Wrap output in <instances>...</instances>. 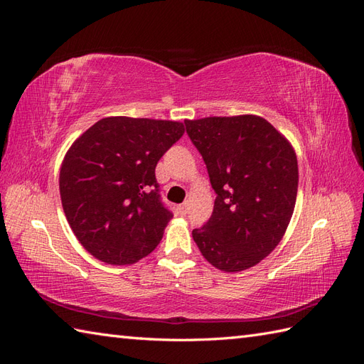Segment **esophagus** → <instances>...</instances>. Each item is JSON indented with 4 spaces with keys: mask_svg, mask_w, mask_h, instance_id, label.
I'll return each instance as SVG.
<instances>
[{
    "mask_svg": "<svg viewBox=\"0 0 364 364\" xmlns=\"http://www.w3.org/2000/svg\"><path fill=\"white\" fill-rule=\"evenodd\" d=\"M179 213H181V215H185L186 213H188V203H182V205H179Z\"/></svg>",
    "mask_w": 364,
    "mask_h": 364,
    "instance_id": "1",
    "label": "esophagus"
}]
</instances>
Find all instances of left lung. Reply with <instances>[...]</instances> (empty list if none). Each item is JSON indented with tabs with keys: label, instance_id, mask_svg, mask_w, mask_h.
Here are the masks:
<instances>
[{
	"label": "left lung",
	"instance_id": "left-lung-1",
	"mask_svg": "<svg viewBox=\"0 0 364 364\" xmlns=\"http://www.w3.org/2000/svg\"><path fill=\"white\" fill-rule=\"evenodd\" d=\"M217 193L213 215L193 240L222 272L257 266L279 245L297 194L291 142L258 115L185 119Z\"/></svg>",
	"mask_w": 364,
	"mask_h": 364
}]
</instances>
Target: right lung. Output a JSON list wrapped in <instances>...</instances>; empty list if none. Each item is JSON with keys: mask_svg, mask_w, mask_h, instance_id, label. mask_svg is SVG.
Returning <instances> with one entry per match:
<instances>
[{"mask_svg": "<svg viewBox=\"0 0 364 364\" xmlns=\"http://www.w3.org/2000/svg\"><path fill=\"white\" fill-rule=\"evenodd\" d=\"M181 121L106 117L77 138L59 174L63 213L92 257L130 266L155 250L173 214L159 200L158 161Z\"/></svg>", "mask_w": 364, "mask_h": 364, "instance_id": "add662e5", "label": "right lung"}]
</instances>
